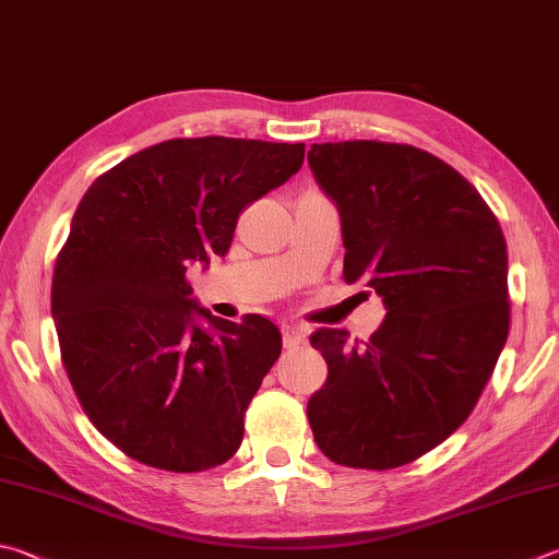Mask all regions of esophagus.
<instances>
[{
    "label": "esophagus",
    "mask_w": 559,
    "mask_h": 559,
    "mask_svg": "<svg viewBox=\"0 0 559 559\" xmlns=\"http://www.w3.org/2000/svg\"><path fill=\"white\" fill-rule=\"evenodd\" d=\"M282 341H284V347H297V345L307 341V329H304V325H299V323H284L282 325Z\"/></svg>",
    "instance_id": "34e87169"
}]
</instances>
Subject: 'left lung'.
Listing matches in <instances>:
<instances>
[{"mask_svg": "<svg viewBox=\"0 0 559 559\" xmlns=\"http://www.w3.org/2000/svg\"><path fill=\"white\" fill-rule=\"evenodd\" d=\"M309 165L343 226V280L382 297L367 343L319 329L329 377L309 399L335 465L392 469L465 424L509 335V255L497 216L455 167L414 145L313 143Z\"/></svg>", "mask_w": 559, "mask_h": 559, "instance_id": "left-lung-1", "label": "left lung"}]
</instances>
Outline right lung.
<instances>
[{
  "label": "right lung",
  "instance_id": "right-lung-1",
  "mask_svg": "<svg viewBox=\"0 0 559 559\" xmlns=\"http://www.w3.org/2000/svg\"><path fill=\"white\" fill-rule=\"evenodd\" d=\"M301 163L304 143L173 139L84 192L56 260L50 311L78 402L129 457L202 472L236 455L282 335L265 316L234 323L197 307L187 267L226 255L240 212Z\"/></svg>",
  "mask_w": 559,
  "mask_h": 559
}]
</instances>
